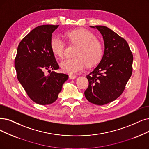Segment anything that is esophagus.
<instances>
[{
	"instance_id": "1",
	"label": "esophagus",
	"mask_w": 149,
	"mask_h": 149,
	"mask_svg": "<svg viewBox=\"0 0 149 149\" xmlns=\"http://www.w3.org/2000/svg\"><path fill=\"white\" fill-rule=\"evenodd\" d=\"M69 78L71 79H75L76 78V75H74V74H70L69 75Z\"/></svg>"
}]
</instances>
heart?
<instances>
[{
  "instance_id": "b5f03b06",
  "label": "heart",
  "mask_w": 149,
  "mask_h": 149,
  "mask_svg": "<svg viewBox=\"0 0 149 149\" xmlns=\"http://www.w3.org/2000/svg\"><path fill=\"white\" fill-rule=\"evenodd\" d=\"M65 36L70 45H76L74 58H70L61 63L65 72L74 74L84 67L92 66L100 61L103 54V46L95 35L85 29L70 30L65 32ZM65 43L58 36L53 37L51 40V48L54 56L62 58L65 49Z\"/></svg>"
}]
</instances>
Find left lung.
<instances>
[{
	"label": "left lung",
	"instance_id": "left-lung-1",
	"mask_svg": "<svg viewBox=\"0 0 149 149\" xmlns=\"http://www.w3.org/2000/svg\"><path fill=\"white\" fill-rule=\"evenodd\" d=\"M95 27L103 35L104 52L97 67L86 76L88 86L84 95L89 102L103 105L123 93L132 74L133 56L124 38L106 26Z\"/></svg>",
	"mask_w": 149,
	"mask_h": 149
}]
</instances>
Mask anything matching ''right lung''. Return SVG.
<instances>
[{
  "label": "right lung",
  "instance_id": "add662e5",
  "mask_svg": "<svg viewBox=\"0 0 149 149\" xmlns=\"http://www.w3.org/2000/svg\"><path fill=\"white\" fill-rule=\"evenodd\" d=\"M58 27L43 25L33 29L21 41L15 59L17 79L29 97L41 105L54 103L68 79L67 74L54 71L59 66L51 51V40Z\"/></svg>",
  "mask_w": 149,
  "mask_h": 149
}]
</instances>
